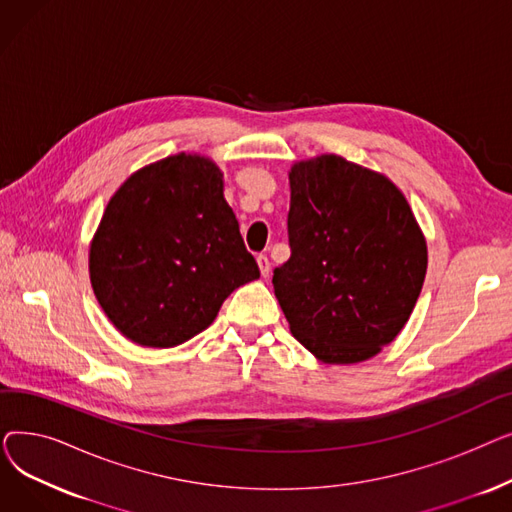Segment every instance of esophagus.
Segmentation results:
<instances>
[{"label": "esophagus", "mask_w": 512, "mask_h": 512, "mask_svg": "<svg viewBox=\"0 0 512 512\" xmlns=\"http://www.w3.org/2000/svg\"><path fill=\"white\" fill-rule=\"evenodd\" d=\"M257 265H259V272H261V276H263V278L270 276V272H272V263H270V259H267L265 255H259V257H257Z\"/></svg>", "instance_id": "esophagus-1"}]
</instances>
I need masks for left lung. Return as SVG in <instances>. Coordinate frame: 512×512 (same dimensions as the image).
Listing matches in <instances>:
<instances>
[{
    "instance_id": "1",
    "label": "left lung",
    "mask_w": 512,
    "mask_h": 512,
    "mask_svg": "<svg viewBox=\"0 0 512 512\" xmlns=\"http://www.w3.org/2000/svg\"><path fill=\"white\" fill-rule=\"evenodd\" d=\"M288 180L290 259L272 282L290 332L324 363L367 361L413 313L423 232L384 174L340 155L297 161Z\"/></svg>"
}]
</instances>
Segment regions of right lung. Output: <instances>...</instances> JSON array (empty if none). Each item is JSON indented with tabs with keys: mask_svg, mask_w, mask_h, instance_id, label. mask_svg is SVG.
<instances>
[{
	"mask_svg": "<svg viewBox=\"0 0 512 512\" xmlns=\"http://www.w3.org/2000/svg\"><path fill=\"white\" fill-rule=\"evenodd\" d=\"M203 155H170L134 172L107 203L89 251L93 292L116 330L170 348L211 326L238 286L259 278Z\"/></svg>",
	"mask_w": 512,
	"mask_h": 512,
	"instance_id": "add662e5",
	"label": "right lung"
}]
</instances>
